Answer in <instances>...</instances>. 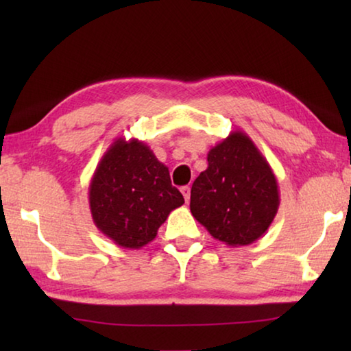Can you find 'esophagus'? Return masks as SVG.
Here are the masks:
<instances>
[{"instance_id":"34e87169","label":"esophagus","mask_w":351,"mask_h":351,"mask_svg":"<svg viewBox=\"0 0 351 351\" xmlns=\"http://www.w3.org/2000/svg\"><path fill=\"white\" fill-rule=\"evenodd\" d=\"M181 193L184 195V199H186V203H189V199H190V187L189 186L181 187Z\"/></svg>"}]
</instances>
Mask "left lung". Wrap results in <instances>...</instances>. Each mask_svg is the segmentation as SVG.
Returning a JSON list of instances; mask_svg holds the SVG:
<instances>
[{
    "mask_svg": "<svg viewBox=\"0 0 351 351\" xmlns=\"http://www.w3.org/2000/svg\"><path fill=\"white\" fill-rule=\"evenodd\" d=\"M207 169L195 180L190 212L213 239L246 246L277 215L280 195L274 171L243 132H232L207 153Z\"/></svg>",
    "mask_w": 351,
    "mask_h": 351,
    "instance_id": "1",
    "label": "left lung"
}]
</instances>
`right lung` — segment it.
Returning <instances> with one entry per match:
<instances>
[{
	"label": "right lung",
	"instance_id": "1",
	"mask_svg": "<svg viewBox=\"0 0 351 351\" xmlns=\"http://www.w3.org/2000/svg\"><path fill=\"white\" fill-rule=\"evenodd\" d=\"M88 195L94 224L125 249L153 241L170 212L184 204L169 169L134 138L112 142L94 170Z\"/></svg>",
	"mask_w": 351,
	"mask_h": 351
}]
</instances>
